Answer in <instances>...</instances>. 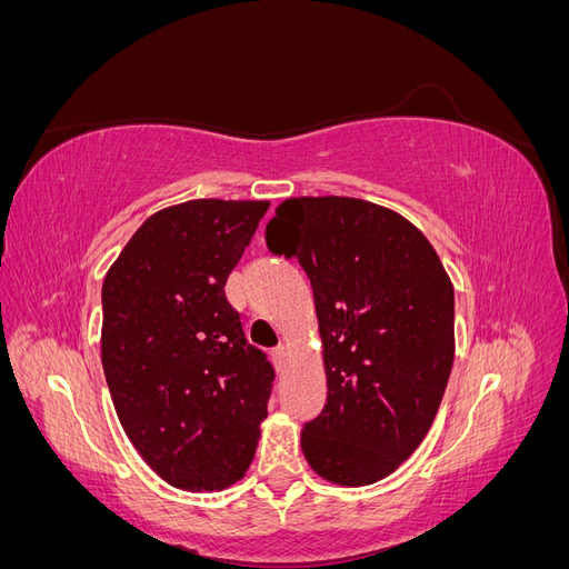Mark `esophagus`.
<instances>
[{
    "label": "esophagus",
    "mask_w": 569,
    "mask_h": 569,
    "mask_svg": "<svg viewBox=\"0 0 569 569\" xmlns=\"http://www.w3.org/2000/svg\"><path fill=\"white\" fill-rule=\"evenodd\" d=\"M270 358H272L274 368L282 370L284 368V358H287V347H284V343H278V347L270 351Z\"/></svg>",
    "instance_id": "esophagus-1"
}]
</instances>
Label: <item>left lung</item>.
<instances>
[{"label": "left lung", "mask_w": 569, "mask_h": 569, "mask_svg": "<svg viewBox=\"0 0 569 569\" xmlns=\"http://www.w3.org/2000/svg\"><path fill=\"white\" fill-rule=\"evenodd\" d=\"M313 287L327 403L301 451L327 481L363 487L418 449L453 366V284L427 237L351 197H299L266 228Z\"/></svg>", "instance_id": "obj_1"}]
</instances>
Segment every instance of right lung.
Masks as SVG:
<instances>
[{
	"label": "right lung",
	"instance_id": "right-lung-1",
	"mask_svg": "<svg viewBox=\"0 0 569 569\" xmlns=\"http://www.w3.org/2000/svg\"><path fill=\"white\" fill-rule=\"evenodd\" d=\"M268 206H168L130 237L101 287V366L118 420L178 489L242 479L268 416L274 370L226 297Z\"/></svg>",
	"mask_w": 569,
	"mask_h": 569
}]
</instances>
